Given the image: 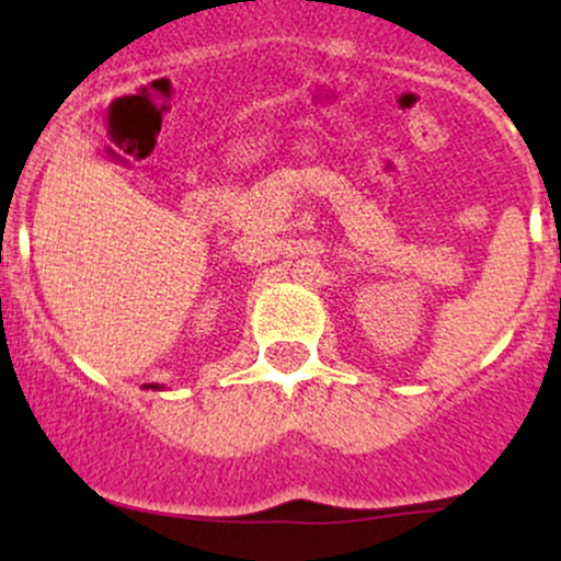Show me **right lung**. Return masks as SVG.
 <instances>
[{
  "label": "right lung",
  "instance_id": "add662e5",
  "mask_svg": "<svg viewBox=\"0 0 561 561\" xmlns=\"http://www.w3.org/2000/svg\"><path fill=\"white\" fill-rule=\"evenodd\" d=\"M156 390H158V385H156Z\"/></svg>",
  "mask_w": 561,
  "mask_h": 561
}]
</instances>
